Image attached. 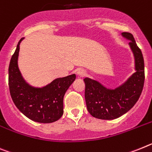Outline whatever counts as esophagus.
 <instances>
[{
    "mask_svg": "<svg viewBox=\"0 0 152 152\" xmlns=\"http://www.w3.org/2000/svg\"><path fill=\"white\" fill-rule=\"evenodd\" d=\"M77 74L79 75L80 76H82V77H83V76H86V72L85 69H79L77 70Z\"/></svg>",
    "mask_w": 152,
    "mask_h": 152,
    "instance_id": "34e87169",
    "label": "esophagus"
}]
</instances>
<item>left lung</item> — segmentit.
<instances>
[{
  "mask_svg": "<svg viewBox=\"0 0 152 152\" xmlns=\"http://www.w3.org/2000/svg\"><path fill=\"white\" fill-rule=\"evenodd\" d=\"M122 36L129 39L133 51L136 72L125 83L115 89H106L97 81L85 78V99L90 115L99 119L112 120L122 116L136 103L145 83V63L142 53L134 37L128 32Z\"/></svg>",
  "mask_w": 152,
  "mask_h": 152,
  "instance_id": "left-lung-1",
  "label": "left lung"
}]
</instances>
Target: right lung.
Instances as JSON below:
<instances>
[{"label": "right lung", "mask_w": 152, "mask_h": 152, "mask_svg": "<svg viewBox=\"0 0 152 152\" xmlns=\"http://www.w3.org/2000/svg\"><path fill=\"white\" fill-rule=\"evenodd\" d=\"M10 59L8 85L10 96L18 109L27 118L40 123H51L63 114V96L76 80V75L57 78L42 88H34L24 81L18 66L20 43Z\"/></svg>", "instance_id": "right-lung-1"}]
</instances>
